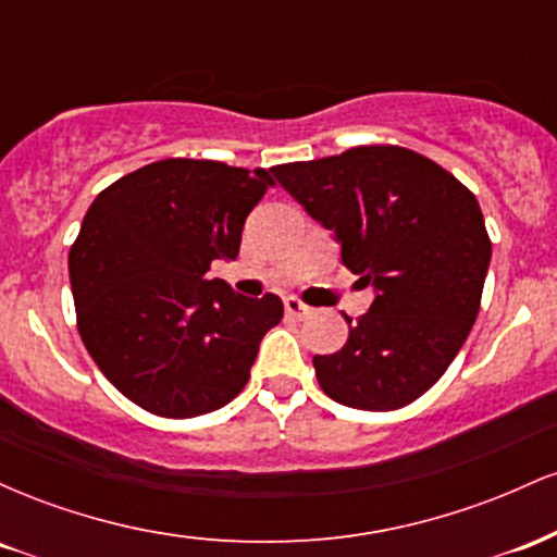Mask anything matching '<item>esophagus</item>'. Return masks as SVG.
I'll return each instance as SVG.
<instances>
[{"label": "esophagus", "mask_w": 557, "mask_h": 557, "mask_svg": "<svg viewBox=\"0 0 557 557\" xmlns=\"http://www.w3.org/2000/svg\"><path fill=\"white\" fill-rule=\"evenodd\" d=\"M285 314L290 319H298V322H300V319H306L311 314V306L300 304L298 298L290 296V298H285Z\"/></svg>", "instance_id": "1"}]
</instances>
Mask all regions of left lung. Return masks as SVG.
<instances>
[{"label": "left lung", "instance_id": "1", "mask_svg": "<svg viewBox=\"0 0 557 557\" xmlns=\"http://www.w3.org/2000/svg\"><path fill=\"white\" fill-rule=\"evenodd\" d=\"M277 183L327 230L343 264L374 287L337 354L314 356L332 400L395 411L424 395L476 322L492 243L476 196L403 146H356L277 164Z\"/></svg>", "mask_w": 557, "mask_h": 557}]
</instances>
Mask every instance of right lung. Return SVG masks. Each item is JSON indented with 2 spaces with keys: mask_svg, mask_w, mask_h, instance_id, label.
Instances as JSON below:
<instances>
[{
  "mask_svg": "<svg viewBox=\"0 0 557 557\" xmlns=\"http://www.w3.org/2000/svg\"><path fill=\"white\" fill-rule=\"evenodd\" d=\"M267 170L162 159L114 181L70 248L86 350L127 400L164 419L216 411L246 387L261 337L283 319L274 293L246 298L209 280L235 259Z\"/></svg>",
  "mask_w": 557,
  "mask_h": 557,
  "instance_id": "right-lung-1",
  "label": "right lung"
}]
</instances>
